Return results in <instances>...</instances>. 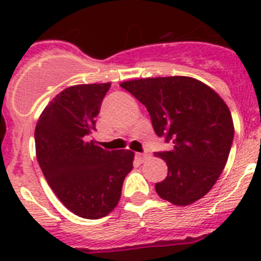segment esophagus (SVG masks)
<instances>
[{"label":"esophagus","mask_w":261,"mask_h":261,"mask_svg":"<svg viewBox=\"0 0 261 261\" xmlns=\"http://www.w3.org/2000/svg\"><path fill=\"white\" fill-rule=\"evenodd\" d=\"M149 157V154L147 153V152H143V153H136V159L139 160L140 163H143V161H145V160Z\"/></svg>","instance_id":"34e87169"}]
</instances>
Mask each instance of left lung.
<instances>
[{
	"label": "left lung",
	"mask_w": 261,
	"mask_h": 261,
	"mask_svg": "<svg viewBox=\"0 0 261 261\" xmlns=\"http://www.w3.org/2000/svg\"><path fill=\"white\" fill-rule=\"evenodd\" d=\"M151 116L157 136L173 143L156 152L168 175L156 183L160 198L189 205L208 194L221 175L234 138L230 110L215 91L190 76L135 79L121 83Z\"/></svg>",
	"instance_id": "left-lung-1"
}]
</instances>
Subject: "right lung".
Masks as SVG:
<instances>
[{
	"label": "right lung",
	"instance_id": "1",
	"mask_svg": "<svg viewBox=\"0 0 261 261\" xmlns=\"http://www.w3.org/2000/svg\"><path fill=\"white\" fill-rule=\"evenodd\" d=\"M110 83L78 84L58 93L35 128L39 165L50 189L70 212L97 220L114 210L134 152L107 151L87 142L95 130Z\"/></svg>",
	"mask_w": 261,
	"mask_h": 261
}]
</instances>
